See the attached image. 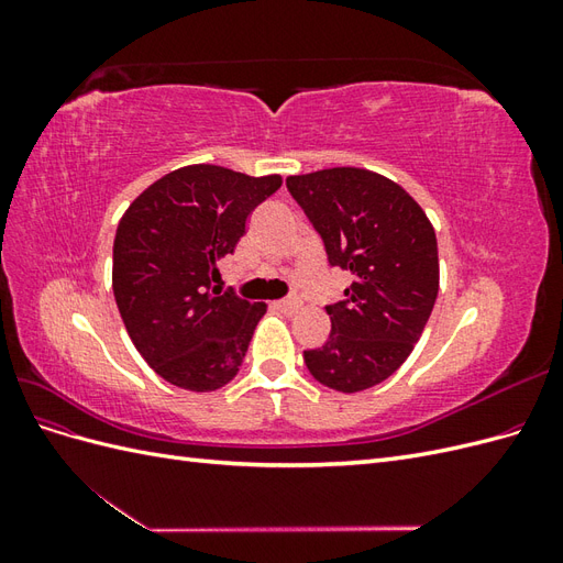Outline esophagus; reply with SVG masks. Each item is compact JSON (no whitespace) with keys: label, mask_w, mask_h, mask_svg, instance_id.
Wrapping results in <instances>:
<instances>
[{"label":"esophagus","mask_w":563,"mask_h":563,"mask_svg":"<svg viewBox=\"0 0 563 563\" xmlns=\"http://www.w3.org/2000/svg\"><path fill=\"white\" fill-rule=\"evenodd\" d=\"M275 308L284 314H296L300 310V300L298 298H284V300H277Z\"/></svg>","instance_id":"esophagus-1"}]
</instances>
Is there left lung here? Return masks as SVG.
Wrapping results in <instances>:
<instances>
[{"instance_id": "1", "label": "left lung", "mask_w": 563, "mask_h": 563, "mask_svg": "<svg viewBox=\"0 0 563 563\" xmlns=\"http://www.w3.org/2000/svg\"><path fill=\"white\" fill-rule=\"evenodd\" d=\"M286 187L321 234L329 263L352 272L345 300L327 308L329 340L305 350V364L331 389H368L408 360L432 314L434 228L401 185L368 168H321L288 176Z\"/></svg>"}]
</instances>
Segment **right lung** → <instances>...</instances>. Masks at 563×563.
<instances>
[{
	"label": "right lung",
	"instance_id": "add662e5",
	"mask_svg": "<svg viewBox=\"0 0 563 563\" xmlns=\"http://www.w3.org/2000/svg\"><path fill=\"white\" fill-rule=\"evenodd\" d=\"M282 187L225 166L192 164L152 183L117 225L112 291L135 350L166 383L213 391L240 371L267 312L213 286L251 211Z\"/></svg>",
	"mask_w": 563,
	"mask_h": 563
}]
</instances>
